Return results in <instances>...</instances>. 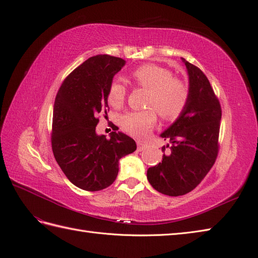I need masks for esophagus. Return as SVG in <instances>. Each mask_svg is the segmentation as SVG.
<instances>
[{
  "mask_svg": "<svg viewBox=\"0 0 258 258\" xmlns=\"http://www.w3.org/2000/svg\"><path fill=\"white\" fill-rule=\"evenodd\" d=\"M148 148V145L145 143H141V141H137V149L139 151H143L145 149Z\"/></svg>",
  "mask_w": 258,
  "mask_h": 258,
  "instance_id": "esophagus-1",
  "label": "esophagus"
}]
</instances>
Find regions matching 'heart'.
Wrapping results in <instances>:
<instances>
[{
    "instance_id": "1",
    "label": "heart",
    "mask_w": 258,
    "mask_h": 258,
    "mask_svg": "<svg viewBox=\"0 0 258 258\" xmlns=\"http://www.w3.org/2000/svg\"><path fill=\"white\" fill-rule=\"evenodd\" d=\"M136 84L149 90L146 99L147 109L132 110L124 113L120 123L130 135L144 138L156 123V111L164 120H176L185 110L189 99V88L186 82L173 73L155 64H145L132 73ZM126 97V87L121 81L113 80L108 89V102L119 108Z\"/></svg>"
}]
</instances>
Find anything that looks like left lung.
I'll list each match as a JSON object with an SVG mask.
<instances>
[{
  "instance_id": "left-lung-1",
  "label": "left lung",
  "mask_w": 258,
  "mask_h": 258,
  "mask_svg": "<svg viewBox=\"0 0 258 258\" xmlns=\"http://www.w3.org/2000/svg\"><path fill=\"white\" fill-rule=\"evenodd\" d=\"M189 99L185 110L161 135L163 161L150 167L147 178L157 192L181 196L193 190L210 171L219 154L222 109L219 98L201 69L185 61Z\"/></svg>"
}]
</instances>
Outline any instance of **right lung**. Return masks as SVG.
Masks as SVG:
<instances>
[{"instance_id":"right-lung-1","label":"right lung","mask_w":258,"mask_h":258,"mask_svg":"<svg viewBox=\"0 0 258 258\" xmlns=\"http://www.w3.org/2000/svg\"><path fill=\"white\" fill-rule=\"evenodd\" d=\"M125 61L91 56L64 79L53 106L51 147L54 159L74 185L95 192L113 183L119 160L136 150V143L113 128L110 138L96 134L97 115L109 111L108 89Z\"/></svg>"}]
</instances>
